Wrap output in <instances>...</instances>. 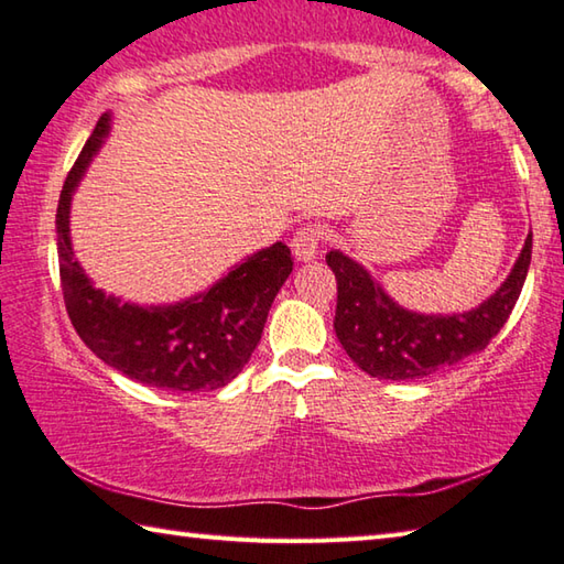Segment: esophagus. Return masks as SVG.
Segmentation results:
<instances>
[{
    "mask_svg": "<svg viewBox=\"0 0 564 564\" xmlns=\"http://www.w3.org/2000/svg\"><path fill=\"white\" fill-rule=\"evenodd\" d=\"M323 241V231L318 226H303L299 234L293 236L291 248H293V256L299 261H313L318 256V248Z\"/></svg>",
    "mask_w": 564,
    "mask_h": 564,
    "instance_id": "obj_1",
    "label": "esophagus"
}]
</instances>
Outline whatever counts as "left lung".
<instances>
[{"instance_id":"left-lung-1","label":"left lung","mask_w":564,"mask_h":564,"mask_svg":"<svg viewBox=\"0 0 564 564\" xmlns=\"http://www.w3.org/2000/svg\"><path fill=\"white\" fill-rule=\"evenodd\" d=\"M532 259V234L514 261L508 279L488 301L463 313L408 311L386 293L366 265L338 248L326 256L336 273L338 305L336 336L360 370L378 380H415L455 366L488 348L508 323Z\"/></svg>"}]
</instances>
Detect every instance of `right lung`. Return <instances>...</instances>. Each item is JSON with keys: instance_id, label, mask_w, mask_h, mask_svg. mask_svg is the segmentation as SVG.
<instances>
[{"instance_id": "1", "label": "right lung", "mask_w": 564, "mask_h": 564, "mask_svg": "<svg viewBox=\"0 0 564 564\" xmlns=\"http://www.w3.org/2000/svg\"><path fill=\"white\" fill-rule=\"evenodd\" d=\"M111 113L94 127L64 181L56 208V248L66 313L94 356L137 383L178 393L231 383L261 340L271 303L293 271L291 248L273 243L246 256L212 289L186 301L139 305L104 293L76 261L72 196L109 137Z\"/></svg>"}]
</instances>
